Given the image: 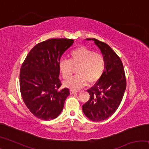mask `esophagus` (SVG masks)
Segmentation results:
<instances>
[{
    "instance_id": "obj_1",
    "label": "esophagus",
    "mask_w": 149,
    "mask_h": 149,
    "mask_svg": "<svg viewBox=\"0 0 149 149\" xmlns=\"http://www.w3.org/2000/svg\"><path fill=\"white\" fill-rule=\"evenodd\" d=\"M70 94H75V93H77V91H74V90H70Z\"/></svg>"
}]
</instances>
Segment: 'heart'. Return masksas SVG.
Here are the masks:
<instances>
[{"label": "heart", "mask_w": 149, "mask_h": 149, "mask_svg": "<svg viewBox=\"0 0 149 149\" xmlns=\"http://www.w3.org/2000/svg\"><path fill=\"white\" fill-rule=\"evenodd\" d=\"M74 66H78V74L65 81L64 85L70 89L77 91L86 86L88 83L95 84L102 77L106 61L102 54L96 53L85 47H80L72 50L70 60L62 58L59 60L58 69L64 79L71 76Z\"/></svg>", "instance_id": "heart-1"}]
</instances>
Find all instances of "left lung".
Returning a JSON list of instances; mask_svg holds the SVG:
<instances>
[{"mask_svg":"<svg viewBox=\"0 0 149 149\" xmlns=\"http://www.w3.org/2000/svg\"><path fill=\"white\" fill-rule=\"evenodd\" d=\"M93 41L104 56L106 67L98 82L87 92L90 99L83 105L84 114L89 120L100 122L111 116L118 109L126 89V79L122 60L105 42L96 39Z\"/></svg>","mask_w":149,"mask_h":149,"instance_id":"obj_1","label":"left lung"}]
</instances>
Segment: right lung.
Segmentation results:
<instances>
[{"label":"right lung","instance_id":"obj_1","mask_svg":"<svg viewBox=\"0 0 149 149\" xmlns=\"http://www.w3.org/2000/svg\"><path fill=\"white\" fill-rule=\"evenodd\" d=\"M70 39H50L30 50L21 67L19 87L22 99L33 114L39 119L51 120L60 114L67 88L60 89L58 62L72 46Z\"/></svg>","mask_w":149,"mask_h":149}]
</instances>
